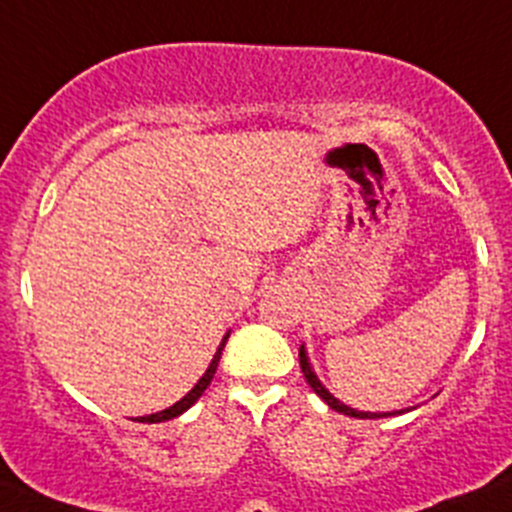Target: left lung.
<instances>
[{
    "label": "left lung",
    "mask_w": 512,
    "mask_h": 512,
    "mask_svg": "<svg viewBox=\"0 0 512 512\" xmlns=\"http://www.w3.org/2000/svg\"><path fill=\"white\" fill-rule=\"evenodd\" d=\"M299 364H301V372H304L306 382H309V387L314 389V392L319 394V397L324 399L326 405L332 407L334 412H342V415H347V417H357V420H379V417H394V415H402V412H410V407H407V410H392V412H362V410H354V407L344 405V402H339V399L319 382V377H316L314 367H311V362H309V354H306L304 344H301V349H299Z\"/></svg>",
    "instance_id": "8db88e82"
}]
</instances>
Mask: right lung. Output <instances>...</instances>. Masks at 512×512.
<instances>
[{
	"label": "right lung",
	"instance_id": "right-lung-1",
	"mask_svg": "<svg viewBox=\"0 0 512 512\" xmlns=\"http://www.w3.org/2000/svg\"><path fill=\"white\" fill-rule=\"evenodd\" d=\"M228 334H231V332H228ZM228 334H226V337H223V342L218 344L216 354H213L211 364H208V369H206V372H203V377L198 379V382H196V387H193L191 392L186 394V397H180L178 402H175V405H170V407H168V410H160V412H155V415H145V417H138V422H148V425H153V422H165V420H173V417H178V415H183V412H186V410H191V407L196 405V402H198V397H201V394L206 392V387H208V384H211L213 374H216V369H218V362H221V352H223V347H226V342H228Z\"/></svg>",
	"mask_w": 512,
	"mask_h": 512
}]
</instances>
